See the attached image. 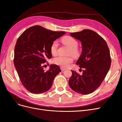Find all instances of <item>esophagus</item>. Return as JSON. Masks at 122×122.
Returning <instances> with one entry per match:
<instances>
[{
  "label": "esophagus",
  "mask_w": 122,
  "mask_h": 122,
  "mask_svg": "<svg viewBox=\"0 0 122 122\" xmlns=\"http://www.w3.org/2000/svg\"><path fill=\"white\" fill-rule=\"evenodd\" d=\"M61 71H65V70H66L65 68H62V67H61Z\"/></svg>",
  "instance_id": "obj_1"
}]
</instances>
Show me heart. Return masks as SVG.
<instances>
[{
	"label": "heart",
	"instance_id": "1",
	"mask_svg": "<svg viewBox=\"0 0 122 122\" xmlns=\"http://www.w3.org/2000/svg\"><path fill=\"white\" fill-rule=\"evenodd\" d=\"M62 42L65 45L70 48L69 54H71L75 57L79 56L80 51L78 47V43L77 41L71 36H66L62 39ZM58 42L57 40H55L52 43L50 46L51 53L53 55H56L58 49ZM70 55L68 56H58L55 57L53 62L55 64L61 66L62 68H67L69 65L72 63L73 61V57Z\"/></svg>",
	"mask_w": 122,
	"mask_h": 122
}]
</instances>
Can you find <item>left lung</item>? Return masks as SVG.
Here are the masks:
<instances>
[{"label":"left lung","instance_id":"left-lung-1","mask_svg":"<svg viewBox=\"0 0 122 122\" xmlns=\"http://www.w3.org/2000/svg\"><path fill=\"white\" fill-rule=\"evenodd\" d=\"M70 35L81 42L82 53L76 64L84 70L81 75L72 71L69 86L79 94L92 93L100 86L110 69L112 60L109 48L100 36L90 29L71 32Z\"/></svg>","mask_w":122,"mask_h":122}]
</instances>
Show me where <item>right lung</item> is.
<instances>
[{
  "label": "right lung",
  "mask_w": 122,
  "mask_h": 122,
  "mask_svg": "<svg viewBox=\"0 0 122 122\" xmlns=\"http://www.w3.org/2000/svg\"><path fill=\"white\" fill-rule=\"evenodd\" d=\"M65 34L35 25L18 38L14 49V64L22 84L30 93L40 94L49 90L55 77L61 72L56 65H51L47 71L43 67L46 59L52 57L51 44Z\"/></svg>",
  "instance_id": "obj_1"
}]
</instances>
